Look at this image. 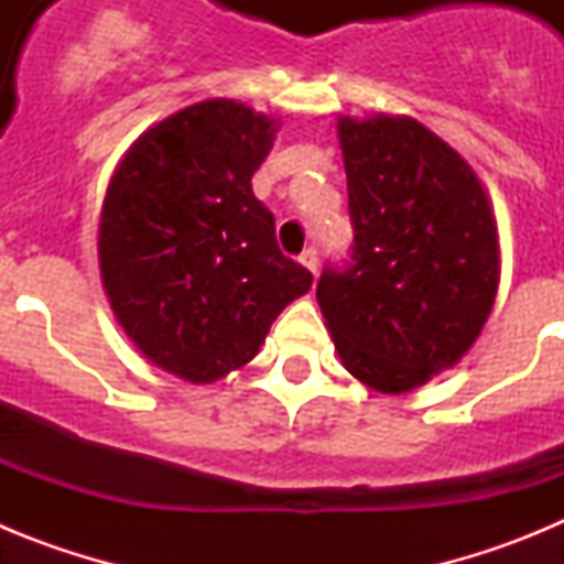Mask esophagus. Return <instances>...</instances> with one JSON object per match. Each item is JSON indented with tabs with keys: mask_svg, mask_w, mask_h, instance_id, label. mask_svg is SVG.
Segmentation results:
<instances>
[{
	"mask_svg": "<svg viewBox=\"0 0 564 564\" xmlns=\"http://www.w3.org/2000/svg\"><path fill=\"white\" fill-rule=\"evenodd\" d=\"M299 262H302V265H305L311 273H316L318 271V251H316V248H307V251L299 257Z\"/></svg>",
	"mask_w": 564,
	"mask_h": 564,
	"instance_id": "34e87169",
	"label": "esophagus"
}]
</instances>
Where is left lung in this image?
Returning a JSON list of instances; mask_svg holds the SVG:
<instances>
[{
  "instance_id": "8db88e82",
  "label": "left lung",
  "mask_w": 564,
  "mask_h": 564,
  "mask_svg": "<svg viewBox=\"0 0 564 564\" xmlns=\"http://www.w3.org/2000/svg\"><path fill=\"white\" fill-rule=\"evenodd\" d=\"M338 141L356 237L318 307L344 370L410 392L455 367L495 307V214L475 169L415 118H338Z\"/></svg>"
}]
</instances>
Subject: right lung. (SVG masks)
<instances>
[{"label":"right lung","mask_w":564,"mask_h":564,"mask_svg":"<svg viewBox=\"0 0 564 564\" xmlns=\"http://www.w3.org/2000/svg\"><path fill=\"white\" fill-rule=\"evenodd\" d=\"M273 132L246 104H192L149 127L109 181L98 226L109 307L134 347L183 381L246 367L313 285L253 197Z\"/></svg>","instance_id":"1"}]
</instances>
